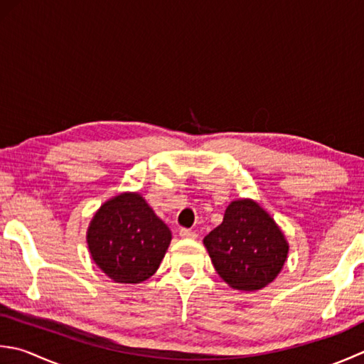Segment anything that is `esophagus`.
<instances>
[{
  "label": "esophagus",
  "instance_id": "obj_1",
  "mask_svg": "<svg viewBox=\"0 0 364 364\" xmlns=\"http://www.w3.org/2000/svg\"><path fill=\"white\" fill-rule=\"evenodd\" d=\"M180 237L181 238H191V240H194V238H197L198 235H197V232L196 230H191V229H181L180 230Z\"/></svg>",
  "mask_w": 364,
  "mask_h": 364
}]
</instances>
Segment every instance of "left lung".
<instances>
[{
    "label": "left lung",
    "mask_w": 364,
    "mask_h": 364,
    "mask_svg": "<svg viewBox=\"0 0 364 364\" xmlns=\"http://www.w3.org/2000/svg\"><path fill=\"white\" fill-rule=\"evenodd\" d=\"M203 245L223 281L241 291L272 284L289 255L281 227L252 198L230 202L223 224L206 235Z\"/></svg>",
    "instance_id": "left-lung-1"
}]
</instances>
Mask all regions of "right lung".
I'll return each mask as SVG.
<instances>
[{
	"label": "right lung",
	"mask_w": 364,
	"mask_h": 364,
	"mask_svg": "<svg viewBox=\"0 0 364 364\" xmlns=\"http://www.w3.org/2000/svg\"><path fill=\"white\" fill-rule=\"evenodd\" d=\"M172 232L139 192H121L101 205L87 230L92 262L118 284L151 277L166 255Z\"/></svg>",
	"instance_id": "obj_1"
}]
</instances>
